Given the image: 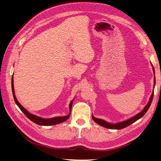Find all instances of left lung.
Instances as JSON below:
<instances>
[{"instance_id": "obj_1", "label": "left lung", "mask_w": 161, "mask_h": 161, "mask_svg": "<svg viewBox=\"0 0 161 161\" xmlns=\"http://www.w3.org/2000/svg\"><path fill=\"white\" fill-rule=\"evenodd\" d=\"M152 66V69H153V72L154 73H155L154 72V68ZM155 84H156V80H155V75H154V89L155 87ZM153 97H154V90H153V92L151 95L150 98H149V102L147 103V104L146 106H145V108H143V110L141 111L139 113H138L137 114H136L135 116H134V117L130 118L128 119H127L125 121H123L121 122H119L117 123H111L109 122H107L106 121L103 120L102 119H97V118H95L94 116L92 114V118L93 119V121H94L95 123H97V124L102 125L104 128H106L108 129H114V130H121L123 128H125L126 127L129 126L130 125H131L132 123H134L135 121H136L137 120H139V119H141V117H143L144 114L147 113V111L148 110L149 106H150L152 102V99H153Z\"/></svg>"}]
</instances>
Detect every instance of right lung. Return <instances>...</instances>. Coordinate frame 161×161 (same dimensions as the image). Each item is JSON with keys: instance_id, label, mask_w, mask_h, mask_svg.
Instances as JSON below:
<instances>
[{"instance_id": "1", "label": "right lung", "mask_w": 161, "mask_h": 161, "mask_svg": "<svg viewBox=\"0 0 161 161\" xmlns=\"http://www.w3.org/2000/svg\"><path fill=\"white\" fill-rule=\"evenodd\" d=\"M12 75V93H13V97L15 102H16V105L19 107L20 109L21 110V111L23 113L28 119H29L31 121H33V123H36V124L40 125H44V126H48V125H56L58 124V123H61L62 122H64L65 121H66L70 117V113H71V108H72V104L75 99H73L71 102H70V104H69V114L66 116H64V117H53V118H48V119H44V118H42L40 117H38L35 114H33L31 113H30L29 112H28L25 108L22 106L21 104L18 102V101L17 100L16 95H15V92H14V77Z\"/></svg>"}]
</instances>
